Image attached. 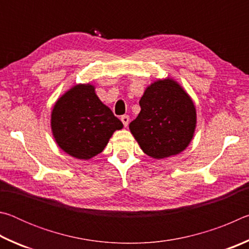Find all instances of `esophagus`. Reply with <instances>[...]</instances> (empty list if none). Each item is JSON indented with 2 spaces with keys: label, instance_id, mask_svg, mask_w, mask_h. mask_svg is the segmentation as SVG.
Returning a JSON list of instances; mask_svg holds the SVG:
<instances>
[{
  "label": "esophagus",
  "instance_id": "esophagus-1",
  "mask_svg": "<svg viewBox=\"0 0 249 249\" xmlns=\"http://www.w3.org/2000/svg\"><path fill=\"white\" fill-rule=\"evenodd\" d=\"M121 121H122V123L124 124V126L126 127V126L128 125V123H129V116L128 115H123L121 117Z\"/></svg>",
  "mask_w": 249,
  "mask_h": 249
}]
</instances>
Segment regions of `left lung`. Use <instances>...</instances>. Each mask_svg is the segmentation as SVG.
<instances>
[{
  "mask_svg": "<svg viewBox=\"0 0 249 249\" xmlns=\"http://www.w3.org/2000/svg\"><path fill=\"white\" fill-rule=\"evenodd\" d=\"M141 112L129 129L145 154L156 159L187 148L195 133L196 114L192 100L171 79L154 82L140 101Z\"/></svg>",
  "mask_w": 249,
  "mask_h": 249,
  "instance_id": "obj_1",
  "label": "left lung"
}]
</instances>
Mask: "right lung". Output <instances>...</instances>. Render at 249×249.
<instances>
[{"label":"right lung","instance_id":"obj_1","mask_svg":"<svg viewBox=\"0 0 249 249\" xmlns=\"http://www.w3.org/2000/svg\"><path fill=\"white\" fill-rule=\"evenodd\" d=\"M121 128L123 123L101 102L91 84H79L66 92L52 113L57 144L78 159H90L102 153L109 137Z\"/></svg>","mask_w":249,"mask_h":249}]
</instances>
